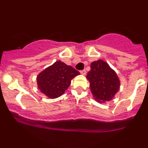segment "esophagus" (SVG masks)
<instances>
[{"instance_id": "34e87169", "label": "esophagus", "mask_w": 148, "mask_h": 148, "mask_svg": "<svg viewBox=\"0 0 148 148\" xmlns=\"http://www.w3.org/2000/svg\"><path fill=\"white\" fill-rule=\"evenodd\" d=\"M80 72H81V74H82V75H86V71L85 70V69H84V70H81Z\"/></svg>"}]
</instances>
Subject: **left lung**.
<instances>
[{"label":"left lung","instance_id":"obj_1","mask_svg":"<svg viewBox=\"0 0 148 148\" xmlns=\"http://www.w3.org/2000/svg\"><path fill=\"white\" fill-rule=\"evenodd\" d=\"M86 78L93 97L97 102L111 101L120 89V81L116 72L102 60L92 62Z\"/></svg>","mask_w":148,"mask_h":148}]
</instances>
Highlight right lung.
<instances>
[{"label":"right lung","mask_w":148,"mask_h":148,"mask_svg":"<svg viewBox=\"0 0 148 148\" xmlns=\"http://www.w3.org/2000/svg\"><path fill=\"white\" fill-rule=\"evenodd\" d=\"M79 74V72L71 66L60 60L56 61L37 75V87L47 97L56 99L64 94L71 81Z\"/></svg>","instance_id":"1"}]
</instances>
